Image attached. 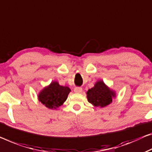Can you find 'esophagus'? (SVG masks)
<instances>
[{
    "label": "esophagus",
    "instance_id": "34e87169",
    "mask_svg": "<svg viewBox=\"0 0 152 152\" xmlns=\"http://www.w3.org/2000/svg\"><path fill=\"white\" fill-rule=\"evenodd\" d=\"M83 91V89L81 87H76L75 89H74V92L77 93V94H80Z\"/></svg>",
    "mask_w": 152,
    "mask_h": 152
}]
</instances>
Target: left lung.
Here are the masks:
<instances>
[{
    "mask_svg": "<svg viewBox=\"0 0 152 152\" xmlns=\"http://www.w3.org/2000/svg\"><path fill=\"white\" fill-rule=\"evenodd\" d=\"M86 94L89 103L100 108L109 105L112 103L113 99L116 98V91L108 87L102 80L97 81Z\"/></svg>",
    "mask_w": 152,
    "mask_h": 152,
    "instance_id": "left-lung-1",
    "label": "left lung"
}]
</instances>
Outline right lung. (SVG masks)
<instances>
[{"instance_id":"1","label":"right lung","mask_w":152,"mask_h":152,"mask_svg":"<svg viewBox=\"0 0 152 152\" xmlns=\"http://www.w3.org/2000/svg\"><path fill=\"white\" fill-rule=\"evenodd\" d=\"M71 89L67 86L60 85L57 81H52L43 88L37 95L39 101L50 109H57L66 101Z\"/></svg>"}]
</instances>
